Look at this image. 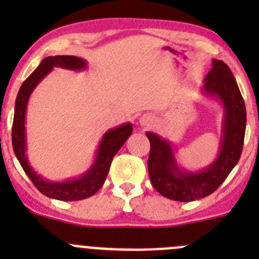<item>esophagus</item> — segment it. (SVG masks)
I'll return each instance as SVG.
<instances>
[{"instance_id": "obj_1", "label": "esophagus", "mask_w": 259, "mask_h": 259, "mask_svg": "<svg viewBox=\"0 0 259 259\" xmlns=\"http://www.w3.org/2000/svg\"><path fill=\"white\" fill-rule=\"evenodd\" d=\"M139 122L143 125V126H149V125L151 124V116L150 115H146V114L143 115V116L140 117Z\"/></svg>"}]
</instances>
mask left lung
<instances>
[{"mask_svg":"<svg viewBox=\"0 0 259 259\" xmlns=\"http://www.w3.org/2000/svg\"><path fill=\"white\" fill-rule=\"evenodd\" d=\"M223 109L221 142L215 159L200 170H187L177 161L170 140L146 132L150 142L148 170L158 193L177 202H193L211 194L237 165L245 134L244 101L231 69L221 60H211V69L200 89Z\"/></svg>","mask_w":259,"mask_h":259,"instance_id":"8db88e82","label":"left lung"}]
</instances>
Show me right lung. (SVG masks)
I'll list each match as a JSON object with an SVG mask.
<instances>
[{
  "label": "right lung",
  "mask_w": 259,
  "mask_h": 259,
  "mask_svg": "<svg viewBox=\"0 0 259 259\" xmlns=\"http://www.w3.org/2000/svg\"><path fill=\"white\" fill-rule=\"evenodd\" d=\"M54 67H61V69L71 70V71H82L88 69V61L80 57L70 56V55L45 57L37 69L23 81L18 90L16 103H15L12 146H14L15 155L25 173L44 195L52 199L62 200V202H74V200L86 199L91 197L103 187L115 154L132 135L133 125L132 122H125L113 129H109L99 143L93 164L81 176L76 178L60 180V182L44 178L32 168L28 161L25 126L26 111H27V104L32 91L54 70Z\"/></svg>",
  "instance_id": "1"
}]
</instances>
